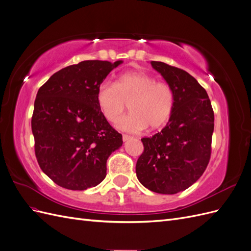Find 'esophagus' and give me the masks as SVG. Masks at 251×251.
<instances>
[{
	"instance_id": "esophagus-1",
	"label": "esophagus",
	"mask_w": 251,
	"mask_h": 251,
	"mask_svg": "<svg viewBox=\"0 0 251 251\" xmlns=\"http://www.w3.org/2000/svg\"><path fill=\"white\" fill-rule=\"evenodd\" d=\"M131 138H132V136H130V135H126V134L123 135V140L124 141H127L128 139H131Z\"/></svg>"
}]
</instances>
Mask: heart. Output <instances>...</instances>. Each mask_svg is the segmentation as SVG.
I'll list each match as a JSON object with an SVG mask.
<instances>
[{
	"mask_svg": "<svg viewBox=\"0 0 251 251\" xmlns=\"http://www.w3.org/2000/svg\"><path fill=\"white\" fill-rule=\"evenodd\" d=\"M96 100L100 111L111 123L128 108L132 112L118 121V127L126 132H140L148 126L158 128L168 123L174 107V94L168 83L156 81L144 72L119 75L114 85L101 82Z\"/></svg>",
	"mask_w": 251,
	"mask_h": 251,
	"instance_id": "heart-1",
	"label": "heart"
}]
</instances>
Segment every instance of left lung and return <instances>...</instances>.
I'll return each instance as SVG.
<instances>
[{
	"mask_svg": "<svg viewBox=\"0 0 251 251\" xmlns=\"http://www.w3.org/2000/svg\"><path fill=\"white\" fill-rule=\"evenodd\" d=\"M151 65L171 87L174 107L162 131L141 139L144 151L136 175L150 191L174 195L193 185L207 168L214 110L206 91L191 74L162 62Z\"/></svg>",
	"mask_w": 251,
	"mask_h": 251,
	"instance_id": "obj_1",
	"label": "left lung"
}]
</instances>
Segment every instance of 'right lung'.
<instances>
[{
  "label": "right lung",
  "instance_id": "obj_1",
  "mask_svg": "<svg viewBox=\"0 0 251 251\" xmlns=\"http://www.w3.org/2000/svg\"><path fill=\"white\" fill-rule=\"evenodd\" d=\"M123 60H83L57 71L39 89L31 128L42 171L72 191L98 185L107 160L123 146L96 100L97 89Z\"/></svg>",
  "mask_w": 251,
  "mask_h": 251
}]
</instances>
